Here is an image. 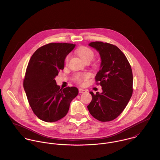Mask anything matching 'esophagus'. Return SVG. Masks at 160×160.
I'll use <instances>...</instances> for the list:
<instances>
[{
	"mask_svg": "<svg viewBox=\"0 0 160 160\" xmlns=\"http://www.w3.org/2000/svg\"><path fill=\"white\" fill-rule=\"evenodd\" d=\"M79 92L80 93H83L86 92V91L84 90V89H82V88H79Z\"/></svg>",
	"mask_w": 160,
	"mask_h": 160,
	"instance_id": "1",
	"label": "esophagus"
}]
</instances>
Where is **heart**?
<instances>
[{
  "instance_id": "heart-1",
  "label": "heart",
  "mask_w": 160,
  "mask_h": 160,
  "mask_svg": "<svg viewBox=\"0 0 160 160\" xmlns=\"http://www.w3.org/2000/svg\"><path fill=\"white\" fill-rule=\"evenodd\" d=\"M78 55L86 63H90L95 57V52L91 48L86 46H81L76 50ZM70 59V55H68L65 60L66 64H68ZM89 74L88 73H78L74 77V80L79 84L83 85L85 81L89 78Z\"/></svg>"
}]
</instances>
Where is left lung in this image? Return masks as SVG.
Returning <instances> with one entry per match:
<instances>
[{
	"mask_svg": "<svg viewBox=\"0 0 160 160\" xmlns=\"http://www.w3.org/2000/svg\"><path fill=\"white\" fill-rule=\"evenodd\" d=\"M89 46L100 53L102 62L97 73L96 84L102 93L91 92L92 100L88 108L96 119L110 121L116 118L127 106L133 92V75L125 55L116 46L103 42H92Z\"/></svg>",
	"mask_w": 160,
	"mask_h": 160,
	"instance_id": "obj_1",
	"label": "left lung"
}]
</instances>
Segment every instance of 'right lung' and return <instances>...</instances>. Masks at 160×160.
Segmentation results:
<instances>
[{
    "mask_svg": "<svg viewBox=\"0 0 160 160\" xmlns=\"http://www.w3.org/2000/svg\"><path fill=\"white\" fill-rule=\"evenodd\" d=\"M74 47L73 44L49 43L36 50L29 60L23 87L33 113L44 121L53 122L65 117L71 102L78 94L76 88L60 89L55 80Z\"/></svg>",
    "mask_w": 160,
    "mask_h": 160,
    "instance_id": "add662e5",
    "label": "right lung"
}]
</instances>
